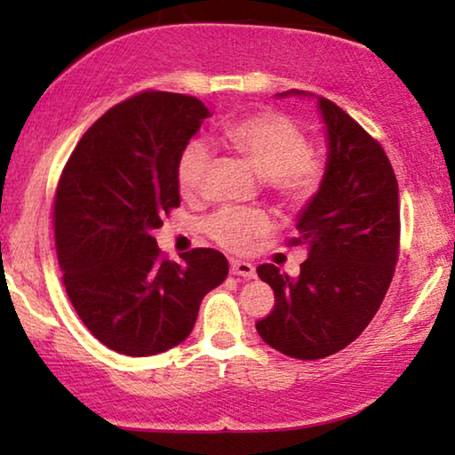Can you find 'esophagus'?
I'll use <instances>...</instances> for the list:
<instances>
[{
	"instance_id": "esophagus-1",
	"label": "esophagus",
	"mask_w": 455,
	"mask_h": 455,
	"mask_svg": "<svg viewBox=\"0 0 455 455\" xmlns=\"http://www.w3.org/2000/svg\"><path fill=\"white\" fill-rule=\"evenodd\" d=\"M232 273L234 275H240L244 279H254L257 275V271H254V265L248 263V260H240V259H232Z\"/></svg>"
}]
</instances>
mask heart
I'll list each match as a JSON object with an SVG mask.
<instances>
[{
    "instance_id": "obj_1",
    "label": "heart",
    "mask_w": 455,
    "mask_h": 455,
    "mask_svg": "<svg viewBox=\"0 0 455 455\" xmlns=\"http://www.w3.org/2000/svg\"><path fill=\"white\" fill-rule=\"evenodd\" d=\"M226 145L248 161L259 176L285 203L308 201L323 180V161L308 151V139L300 126L277 111H260L232 124ZM213 165L207 142L192 140L180 153L176 180L184 198L201 196L204 180ZM271 220L259 209H221L207 221V232L217 244L234 252H246L269 232Z\"/></svg>"
}]
</instances>
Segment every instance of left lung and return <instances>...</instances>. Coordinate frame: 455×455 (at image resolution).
I'll return each instance as SVG.
<instances>
[{
	"mask_svg": "<svg viewBox=\"0 0 455 455\" xmlns=\"http://www.w3.org/2000/svg\"><path fill=\"white\" fill-rule=\"evenodd\" d=\"M275 97L316 99L327 159L319 190L296 217L308 259L300 275L275 265L257 273L275 294V308L257 323L265 344L298 360L344 350L381 307L400 248V196L387 155L344 109L304 91Z\"/></svg>",
	"mask_w": 455,
	"mask_h": 455,
	"instance_id": "8db88e82",
	"label": "left lung"
}]
</instances>
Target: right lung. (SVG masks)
<instances>
[{"mask_svg": "<svg viewBox=\"0 0 455 455\" xmlns=\"http://www.w3.org/2000/svg\"><path fill=\"white\" fill-rule=\"evenodd\" d=\"M209 109L196 97L147 91L111 108L74 148L55 192V251L74 310L126 356L182 344L228 259L195 248L159 257L155 229L180 207V153Z\"/></svg>", "mask_w": 455, "mask_h": 455, "instance_id": "obj_1", "label": "right lung"}]
</instances>
